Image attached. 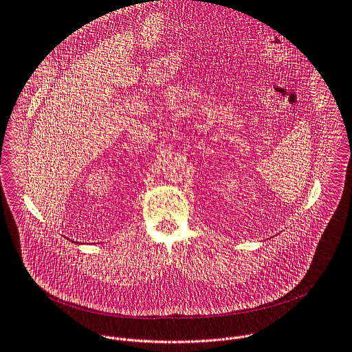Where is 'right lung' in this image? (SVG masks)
Returning a JSON list of instances; mask_svg holds the SVG:
<instances>
[{
  "instance_id": "add662e5",
  "label": "right lung",
  "mask_w": 352,
  "mask_h": 352,
  "mask_svg": "<svg viewBox=\"0 0 352 352\" xmlns=\"http://www.w3.org/2000/svg\"><path fill=\"white\" fill-rule=\"evenodd\" d=\"M72 243H75V241H72ZM76 244H79V243H76Z\"/></svg>"
}]
</instances>
